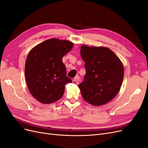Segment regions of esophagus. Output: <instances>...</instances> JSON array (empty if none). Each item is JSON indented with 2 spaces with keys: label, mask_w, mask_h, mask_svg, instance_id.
Wrapping results in <instances>:
<instances>
[{
  "label": "esophagus",
  "mask_w": 148,
  "mask_h": 148,
  "mask_svg": "<svg viewBox=\"0 0 148 148\" xmlns=\"http://www.w3.org/2000/svg\"><path fill=\"white\" fill-rule=\"evenodd\" d=\"M80 80V78L79 76H77V77H75L73 79V83L74 84H78L79 83V82Z\"/></svg>",
  "instance_id": "34e87169"
}]
</instances>
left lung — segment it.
<instances>
[{"instance_id": "obj_1", "label": "left lung", "mask_w": 148, "mask_h": 148, "mask_svg": "<svg viewBox=\"0 0 148 148\" xmlns=\"http://www.w3.org/2000/svg\"><path fill=\"white\" fill-rule=\"evenodd\" d=\"M86 74L78 85L83 99L95 106L104 105L117 95L123 79V66L110 49L104 47H81Z\"/></svg>"}]
</instances>
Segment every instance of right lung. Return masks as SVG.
Segmentation results:
<instances>
[{
	"label": "right lung",
	"instance_id": "right-lung-1",
	"mask_svg": "<svg viewBox=\"0 0 148 148\" xmlns=\"http://www.w3.org/2000/svg\"><path fill=\"white\" fill-rule=\"evenodd\" d=\"M73 44L66 40L50 39L29 52L25 64V78L31 95L40 102L51 104L63 96L65 85L71 83L66 77L62 57Z\"/></svg>",
	"mask_w": 148,
	"mask_h": 148
}]
</instances>
